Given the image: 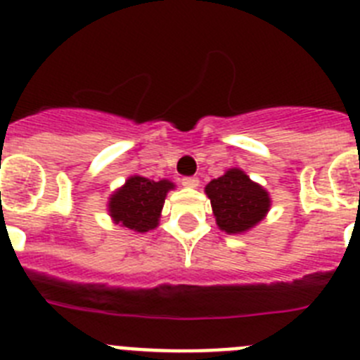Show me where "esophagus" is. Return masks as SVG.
<instances>
[{
	"label": "esophagus",
	"mask_w": 360,
	"mask_h": 360,
	"mask_svg": "<svg viewBox=\"0 0 360 360\" xmlns=\"http://www.w3.org/2000/svg\"><path fill=\"white\" fill-rule=\"evenodd\" d=\"M182 184L186 187H189V189H196V187L200 186V180H198V178H195V176H186L182 180Z\"/></svg>",
	"instance_id": "34e87169"
}]
</instances>
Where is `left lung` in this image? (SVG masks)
Segmentation results:
<instances>
[{
    "label": "left lung",
    "instance_id": "8db88e82",
    "mask_svg": "<svg viewBox=\"0 0 360 360\" xmlns=\"http://www.w3.org/2000/svg\"><path fill=\"white\" fill-rule=\"evenodd\" d=\"M205 195L211 200L216 225L227 234L249 232L265 219L272 205L269 191L240 167H231L211 180L205 186Z\"/></svg>",
    "mask_w": 360,
    "mask_h": 360
}]
</instances>
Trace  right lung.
<instances>
[{
  "label": "right lung",
  "mask_w": 360,
  "mask_h": 360,
  "mask_svg": "<svg viewBox=\"0 0 360 360\" xmlns=\"http://www.w3.org/2000/svg\"><path fill=\"white\" fill-rule=\"evenodd\" d=\"M171 180H149L141 174H131L122 187L108 198V214L113 224L128 231L144 234L155 231L160 224L165 196L174 189Z\"/></svg>",
  "instance_id": "1"
}]
</instances>
